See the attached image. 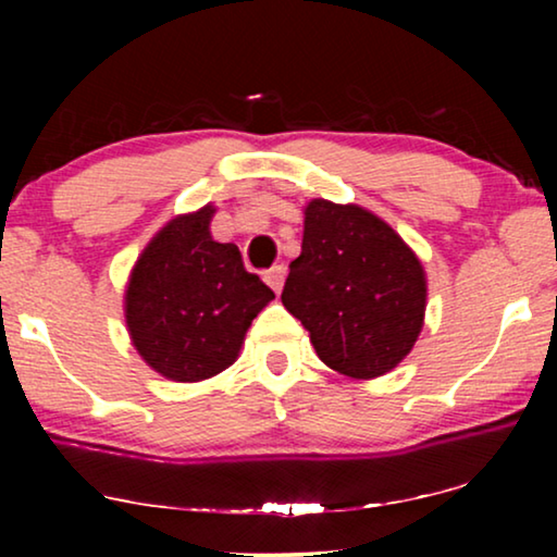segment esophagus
Segmentation results:
<instances>
[{
    "instance_id": "1",
    "label": "esophagus",
    "mask_w": 557,
    "mask_h": 557,
    "mask_svg": "<svg viewBox=\"0 0 557 557\" xmlns=\"http://www.w3.org/2000/svg\"><path fill=\"white\" fill-rule=\"evenodd\" d=\"M265 284H269L273 292H281V286H284V278H286V265H273V269H269L263 273Z\"/></svg>"
}]
</instances>
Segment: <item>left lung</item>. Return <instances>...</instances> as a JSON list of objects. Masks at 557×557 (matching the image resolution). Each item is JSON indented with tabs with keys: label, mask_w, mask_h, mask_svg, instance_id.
Instances as JSON below:
<instances>
[{
	"label": "left lung",
	"mask_w": 557,
	"mask_h": 557,
	"mask_svg": "<svg viewBox=\"0 0 557 557\" xmlns=\"http://www.w3.org/2000/svg\"><path fill=\"white\" fill-rule=\"evenodd\" d=\"M281 301L326 368L370 380L413 349L423 330L425 273L406 240L370 210L311 200L301 256L288 265Z\"/></svg>",
	"instance_id": "left-lung-1"
}]
</instances>
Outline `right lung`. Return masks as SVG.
Here are the masks:
<instances>
[{
	"label": "right lung",
	"instance_id": "1",
	"mask_svg": "<svg viewBox=\"0 0 557 557\" xmlns=\"http://www.w3.org/2000/svg\"><path fill=\"white\" fill-rule=\"evenodd\" d=\"M212 205L170 220L141 250L124 309L136 352L174 383H200L238 360L246 332L273 292L233 243L210 235Z\"/></svg>",
	"mask_w": 557,
	"mask_h": 557
}]
</instances>
